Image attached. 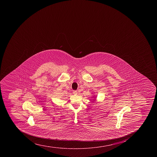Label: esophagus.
Wrapping results in <instances>:
<instances>
[{
	"label": "esophagus",
	"instance_id": "obj_1",
	"mask_svg": "<svg viewBox=\"0 0 157 157\" xmlns=\"http://www.w3.org/2000/svg\"><path fill=\"white\" fill-rule=\"evenodd\" d=\"M73 93L74 95H76L77 94V91H76V90H73Z\"/></svg>",
	"mask_w": 157,
	"mask_h": 157
}]
</instances>
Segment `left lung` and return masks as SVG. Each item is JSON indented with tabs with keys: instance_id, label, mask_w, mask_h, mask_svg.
<instances>
[{
	"instance_id": "left-lung-1",
	"label": "left lung",
	"mask_w": 157,
	"mask_h": 157,
	"mask_svg": "<svg viewBox=\"0 0 157 157\" xmlns=\"http://www.w3.org/2000/svg\"><path fill=\"white\" fill-rule=\"evenodd\" d=\"M94 100H95V99H94Z\"/></svg>"
}]
</instances>
